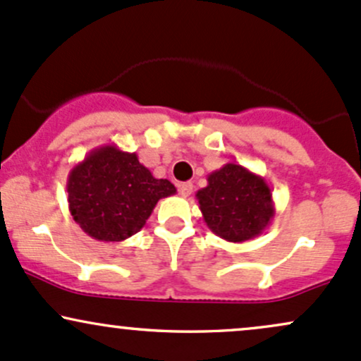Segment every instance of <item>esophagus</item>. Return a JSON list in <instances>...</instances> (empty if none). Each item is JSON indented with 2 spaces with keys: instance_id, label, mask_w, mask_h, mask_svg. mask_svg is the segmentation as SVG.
<instances>
[{
  "instance_id": "esophagus-1",
  "label": "esophagus",
  "mask_w": 361,
  "mask_h": 361,
  "mask_svg": "<svg viewBox=\"0 0 361 361\" xmlns=\"http://www.w3.org/2000/svg\"><path fill=\"white\" fill-rule=\"evenodd\" d=\"M179 192H180L182 197L191 196V192H192V184H191V182H182V184H179Z\"/></svg>"
}]
</instances>
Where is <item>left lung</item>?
<instances>
[{"label":"left lung","instance_id":"1","mask_svg":"<svg viewBox=\"0 0 361 361\" xmlns=\"http://www.w3.org/2000/svg\"><path fill=\"white\" fill-rule=\"evenodd\" d=\"M196 200L208 228L226 242L256 238L274 218L273 192L264 177L237 164L209 173Z\"/></svg>","mask_w":361,"mask_h":361}]
</instances>
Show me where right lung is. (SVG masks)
Wrapping results in <instances>:
<instances>
[{"label":"right lung","instance_id":"obj_1","mask_svg":"<svg viewBox=\"0 0 361 361\" xmlns=\"http://www.w3.org/2000/svg\"><path fill=\"white\" fill-rule=\"evenodd\" d=\"M70 213L95 240H126L143 228L161 197L177 192L167 179H155L136 153L116 145L92 149L68 176Z\"/></svg>","mask_w":361,"mask_h":361}]
</instances>
